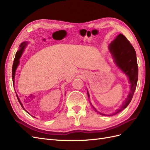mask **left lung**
I'll return each mask as SVG.
<instances>
[{
	"instance_id": "8db88e82",
	"label": "left lung",
	"mask_w": 150,
	"mask_h": 150,
	"mask_svg": "<svg viewBox=\"0 0 150 150\" xmlns=\"http://www.w3.org/2000/svg\"><path fill=\"white\" fill-rule=\"evenodd\" d=\"M109 50L116 65L128 76L130 84V91L128 96L122 103L120 108L117 109L115 112H112V114L105 115L97 111L91 103L94 110L98 112L101 115L110 116L115 115L125 110L130 103L137 88L138 78V67L135 50L124 35L120 34L117 35L116 39L109 45ZM87 93L88 98H89L88 91Z\"/></svg>"
}]
</instances>
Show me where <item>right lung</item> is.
<instances>
[{"mask_svg":"<svg viewBox=\"0 0 150 150\" xmlns=\"http://www.w3.org/2000/svg\"><path fill=\"white\" fill-rule=\"evenodd\" d=\"M28 43H29L28 42H23L22 43H21V45H20V46H19V49L18 50V51H17V52H16V57H15V59H14V61H13V66H12V77L13 85H14V78H15L16 71V69H17V68L18 66H19V59L21 58L22 53H23V52H24V49H25V48L26 47L27 45L28 44ZM16 95H17V94H16ZM17 97L18 100H19V102L20 103L21 105V106L22 107V108H23L24 110L27 112H28L27 111L25 110V109H24L23 105H22V103H21V101H20L19 98H18L17 95ZM28 113H29V112H28ZM33 117H34V116H33Z\"/></svg>","mask_w":150,"mask_h":150,"instance_id":"obj_1","label":"right lung"}]
</instances>
